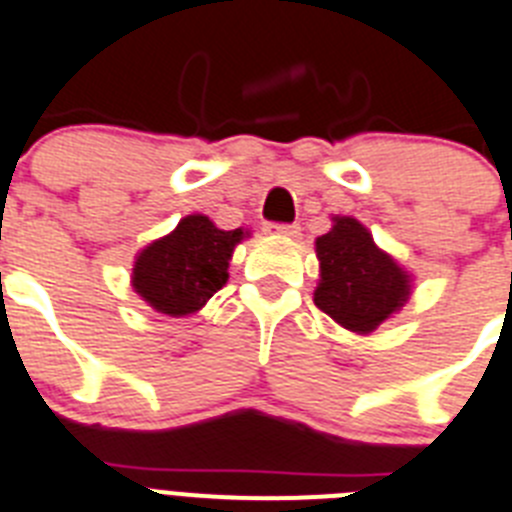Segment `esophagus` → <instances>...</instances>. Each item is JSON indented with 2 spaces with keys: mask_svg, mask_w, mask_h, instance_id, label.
Instances as JSON below:
<instances>
[{
  "mask_svg": "<svg viewBox=\"0 0 512 512\" xmlns=\"http://www.w3.org/2000/svg\"><path fill=\"white\" fill-rule=\"evenodd\" d=\"M265 231L278 236H299V226H296V223H268Z\"/></svg>",
  "mask_w": 512,
  "mask_h": 512,
  "instance_id": "esophagus-1",
  "label": "esophagus"
}]
</instances>
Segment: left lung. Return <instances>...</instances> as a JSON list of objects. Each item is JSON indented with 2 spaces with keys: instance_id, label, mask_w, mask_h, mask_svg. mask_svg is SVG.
<instances>
[{
  "instance_id": "obj_1",
  "label": "left lung",
  "mask_w": 512,
  "mask_h": 512,
  "mask_svg": "<svg viewBox=\"0 0 512 512\" xmlns=\"http://www.w3.org/2000/svg\"><path fill=\"white\" fill-rule=\"evenodd\" d=\"M315 252V304L351 333H372L409 299L411 276L356 218H333V229L317 236Z\"/></svg>"
}]
</instances>
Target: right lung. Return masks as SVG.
I'll list each match as a JSON object with an SVG mask.
<instances>
[{"label":"right lung","mask_w":512,"mask_h":512,"mask_svg":"<svg viewBox=\"0 0 512 512\" xmlns=\"http://www.w3.org/2000/svg\"><path fill=\"white\" fill-rule=\"evenodd\" d=\"M247 231H223L208 216H187L137 255L132 289L156 312L192 315L229 281L231 252Z\"/></svg>","instance_id":"1"}]
</instances>
